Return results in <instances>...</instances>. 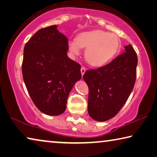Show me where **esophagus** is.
<instances>
[{
    "label": "esophagus",
    "mask_w": 157,
    "mask_h": 157,
    "mask_svg": "<svg viewBox=\"0 0 157 157\" xmlns=\"http://www.w3.org/2000/svg\"><path fill=\"white\" fill-rule=\"evenodd\" d=\"M80 71H81L82 75H83L84 74V73H85V71H86V68H85V67H84V66H82Z\"/></svg>",
    "instance_id": "1"
}]
</instances>
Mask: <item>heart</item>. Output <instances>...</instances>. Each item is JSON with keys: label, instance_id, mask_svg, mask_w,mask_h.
<instances>
[{"label": "heart", "instance_id": "b5f03b06", "mask_svg": "<svg viewBox=\"0 0 157 157\" xmlns=\"http://www.w3.org/2000/svg\"><path fill=\"white\" fill-rule=\"evenodd\" d=\"M119 47L117 35L101 30L84 32L68 43L69 50L73 56L79 55L81 48H86L84 56L92 66L105 65L115 55Z\"/></svg>", "mask_w": 157, "mask_h": 157}]
</instances>
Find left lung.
Wrapping results in <instances>:
<instances>
[{
	"label": "left lung",
	"mask_w": 157,
	"mask_h": 157,
	"mask_svg": "<svg viewBox=\"0 0 157 157\" xmlns=\"http://www.w3.org/2000/svg\"><path fill=\"white\" fill-rule=\"evenodd\" d=\"M110 63L88 70L83 79L89 87L88 113L96 121L114 117L127 101L136 79L138 57L131 44Z\"/></svg>",
	"instance_id": "8db88e82"
}]
</instances>
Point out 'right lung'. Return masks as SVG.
<instances>
[{"label":"right lung","instance_id":"right-lung-1","mask_svg":"<svg viewBox=\"0 0 157 157\" xmlns=\"http://www.w3.org/2000/svg\"><path fill=\"white\" fill-rule=\"evenodd\" d=\"M56 25L40 29L27 42L22 62L23 79L40 111L56 116L66 110L70 92L81 79V66L68 58V38Z\"/></svg>","mask_w":157,"mask_h":157}]
</instances>
